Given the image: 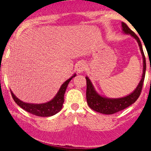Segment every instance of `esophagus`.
<instances>
[{
  "label": "esophagus",
  "instance_id": "1",
  "mask_svg": "<svg viewBox=\"0 0 151 151\" xmlns=\"http://www.w3.org/2000/svg\"><path fill=\"white\" fill-rule=\"evenodd\" d=\"M85 65L84 63H79L78 66H77V71H78V73L83 72L84 70H85Z\"/></svg>",
  "mask_w": 151,
  "mask_h": 151
}]
</instances>
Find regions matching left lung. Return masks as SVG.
Masks as SVG:
<instances>
[{"mask_svg": "<svg viewBox=\"0 0 151 151\" xmlns=\"http://www.w3.org/2000/svg\"><path fill=\"white\" fill-rule=\"evenodd\" d=\"M122 30L126 34H129L133 36L137 41L140 47V50L141 51V54L143 57V75L141 78L140 83L137 86L135 90L126 97H122V98H116V99H111V98H106V97H101V95L97 94L94 90L90 79L88 77H86V84H87V90H86V99L89 107L93 110L98 113H103V114H113L117 112H119L121 110H123L125 108L129 107V106L134 104L141 94L142 87H143V83L145 81V72H146V60H145V56L144 54L142 45H141V41L139 38L136 35L135 33L133 31L131 30L129 26L125 23L122 22Z\"/></svg>", "mask_w": 151, "mask_h": 151, "instance_id": "8db88e82", "label": "left lung"}]
</instances>
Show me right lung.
<instances>
[{
	"mask_svg": "<svg viewBox=\"0 0 151 151\" xmlns=\"http://www.w3.org/2000/svg\"><path fill=\"white\" fill-rule=\"evenodd\" d=\"M76 76V74L72 76V78H69L67 81L64 82L62 85L61 88H60L59 91L57 94V95L54 97L53 100L45 104H27L24 103L19 100L13 92L10 91L11 95L13 97V99L14 100L18 106L22 108L24 110L29 112V113H32L33 115L38 116L47 117L55 115L56 113L60 112L63 107V104L64 102V94L66 92V88L69 84V82L71 81L73 77Z\"/></svg>",
	"mask_w": 151,
	"mask_h": 151,
	"instance_id": "right-lung-1",
	"label": "right lung"
}]
</instances>
